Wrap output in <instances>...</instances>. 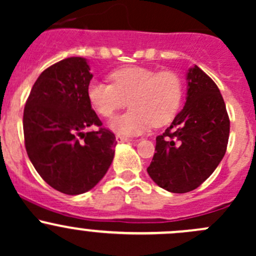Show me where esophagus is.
Instances as JSON below:
<instances>
[{"label": "esophagus", "instance_id": "obj_1", "mask_svg": "<svg viewBox=\"0 0 256 256\" xmlns=\"http://www.w3.org/2000/svg\"><path fill=\"white\" fill-rule=\"evenodd\" d=\"M116 141H118V144H124V142H128V141H130V138H125V136L118 135L116 136Z\"/></svg>", "mask_w": 256, "mask_h": 256}]
</instances>
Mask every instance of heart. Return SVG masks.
Instances as JSON below:
<instances>
[{
  "label": "heart",
  "instance_id": "obj_1",
  "mask_svg": "<svg viewBox=\"0 0 256 256\" xmlns=\"http://www.w3.org/2000/svg\"><path fill=\"white\" fill-rule=\"evenodd\" d=\"M112 84L92 80L88 85L90 105L102 118H112L130 104L131 109L110 122L122 136L142 134L150 126H164L174 118L182 102V82L174 72L128 66L110 74Z\"/></svg>",
  "mask_w": 256,
  "mask_h": 256
}]
</instances>
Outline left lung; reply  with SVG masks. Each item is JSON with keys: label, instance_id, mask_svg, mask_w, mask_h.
Masks as SVG:
<instances>
[{"label": "left lung", "instance_id": "8db88e82", "mask_svg": "<svg viewBox=\"0 0 256 256\" xmlns=\"http://www.w3.org/2000/svg\"><path fill=\"white\" fill-rule=\"evenodd\" d=\"M187 84L184 106L156 138L147 168L157 186L172 193L190 192L213 174L226 154L230 128L216 82L194 66L188 69Z\"/></svg>", "mask_w": 256, "mask_h": 256}]
</instances>
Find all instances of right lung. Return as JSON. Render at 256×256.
<instances>
[{"label":"right lung","mask_w":256,"mask_h":256,"mask_svg":"<svg viewBox=\"0 0 256 256\" xmlns=\"http://www.w3.org/2000/svg\"><path fill=\"white\" fill-rule=\"evenodd\" d=\"M92 78L86 59H63L38 76L23 112L30 162L50 187L66 194L94 188L109 170L118 144L88 100ZM92 126L100 130L84 132Z\"/></svg>","instance_id":"add662e5"}]
</instances>
